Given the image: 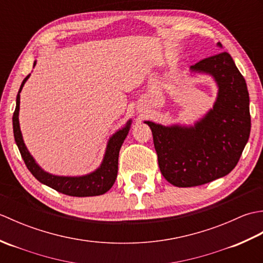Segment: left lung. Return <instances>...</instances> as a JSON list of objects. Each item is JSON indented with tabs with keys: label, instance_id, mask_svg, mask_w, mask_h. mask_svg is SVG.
I'll return each mask as SVG.
<instances>
[{
	"label": "left lung",
	"instance_id": "left-lung-1",
	"mask_svg": "<svg viewBox=\"0 0 263 263\" xmlns=\"http://www.w3.org/2000/svg\"><path fill=\"white\" fill-rule=\"evenodd\" d=\"M190 69L215 79L218 95L214 107L190 126L144 121L152 128L161 174L178 187L202 185L230 174L251 131L247 82L231 55H212Z\"/></svg>",
	"mask_w": 263,
	"mask_h": 263
}]
</instances>
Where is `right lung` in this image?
<instances>
[{"label":"right lung","mask_w":263,"mask_h":263,"mask_svg":"<svg viewBox=\"0 0 263 263\" xmlns=\"http://www.w3.org/2000/svg\"><path fill=\"white\" fill-rule=\"evenodd\" d=\"M36 65V61L33 62V66ZM30 74H28L24 81H22L19 92L16 95V105L12 117L13 123V136L16 146L19 148L21 157L24 159L27 168L30 171L31 174L37 180L45 184V185L57 190L71 197H95V195L104 194L113 186V184L117 176V167H119V154L120 149L124 142L125 138L130 131L131 120H128L124 127L116 131L113 136L109 138L106 147V152L102 164L96 171H93L90 174L82 176H58L49 174L41 168L35 159H33L30 153L28 152L26 144L22 139L19 124V109H20V92L22 87L28 80Z\"/></svg>","instance_id":"obj_1"}]
</instances>
